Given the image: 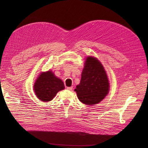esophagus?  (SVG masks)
Wrapping results in <instances>:
<instances>
[{"label":"esophagus","instance_id":"esophagus-1","mask_svg":"<svg viewBox=\"0 0 148 148\" xmlns=\"http://www.w3.org/2000/svg\"><path fill=\"white\" fill-rule=\"evenodd\" d=\"M67 89L68 90H71L72 89H73V87L71 86V87H68L67 88Z\"/></svg>","mask_w":148,"mask_h":148}]
</instances>
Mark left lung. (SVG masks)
<instances>
[{
	"label": "left lung",
	"mask_w": 148,
	"mask_h": 148,
	"mask_svg": "<svg viewBox=\"0 0 148 148\" xmlns=\"http://www.w3.org/2000/svg\"><path fill=\"white\" fill-rule=\"evenodd\" d=\"M110 85L103 65L96 58L86 59L81 80L75 91L80 101L84 104L95 105L105 98Z\"/></svg>",
	"instance_id": "left-lung-1"
}]
</instances>
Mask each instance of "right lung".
Instances as JSON below:
<instances>
[{
  "instance_id": "add662e5",
  "label": "right lung",
  "mask_w": 148,
  "mask_h": 148,
  "mask_svg": "<svg viewBox=\"0 0 148 148\" xmlns=\"http://www.w3.org/2000/svg\"><path fill=\"white\" fill-rule=\"evenodd\" d=\"M64 89L63 82L54 75L51 71L41 73L34 86L37 98L44 102L50 101L59 91Z\"/></svg>"
}]
</instances>
